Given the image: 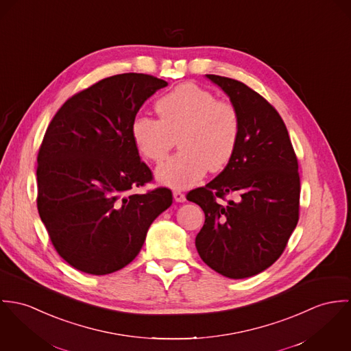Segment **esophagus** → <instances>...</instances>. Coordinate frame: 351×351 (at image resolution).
Wrapping results in <instances>:
<instances>
[{"mask_svg":"<svg viewBox=\"0 0 351 351\" xmlns=\"http://www.w3.org/2000/svg\"><path fill=\"white\" fill-rule=\"evenodd\" d=\"M173 199H175L176 202L182 203V202H186V195H184V193L179 191V190H175V191H173Z\"/></svg>","mask_w":351,"mask_h":351,"instance_id":"esophagus-1","label":"esophagus"}]
</instances>
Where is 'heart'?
<instances>
[{"label":"heart","mask_w":351,"mask_h":351,"mask_svg":"<svg viewBox=\"0 0 351 351\" xmlns=\"http://www.w3.org/2000/svg\"><path fill=\"white\" fill-rule=\"evenodd\" d=\"M158 119L137 116L132 141L141 156L158 162L175 147L180 152L156 171L157 179L173 189L196 184L210 169L222 171L232 160L241 133V118L232 102L195 84L183 83L158 98Z\"/></svg>","instance_id":"b5f03b06"}]
</instances>
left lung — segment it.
<instances>
[{
    "instance_id": "8db88e82",
    "label": "left lung",
    "mask_w": 351,
    "mask_h": 351,
    "mask_svg": "<svg viewBox=\"0 0 351 351\" xmlns=\"http://www.w3.org/2000/svg\"><path fill=\"white\" fill-rule=\"evenodd\" d=\"M207 78L229 95L241 133L225 169L187 194L204 211L195 246L215 272L245 278L272 265L298 225L299 164L282 118L264 97L235 79ZM233 193L236 200L228 201Z\"/></svg>"
}]
</instances>
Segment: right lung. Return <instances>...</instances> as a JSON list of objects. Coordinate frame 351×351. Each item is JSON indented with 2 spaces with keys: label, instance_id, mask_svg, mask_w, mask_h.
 I'll return each mask as SVG.
<instances>
[{
  "label": "right lung",
  "instance_id": "add662e5",
  "mask_svg": "<svg viewBox=\"0 0 351 351\" xmlns=\"http://www.w3.org/2000/svg\"><path fill=\"white\" fill-rule=\"evenodd\" d=\"M168 83L147 74L102 79L69 98L49 122L38 154V210L59 256L80 272L108 274L143 247L169 189L136 194L154 180L130 125Z\"/></svg>",
  "mask_w": 351,
  "mask_h": 351
}]
</instances>
